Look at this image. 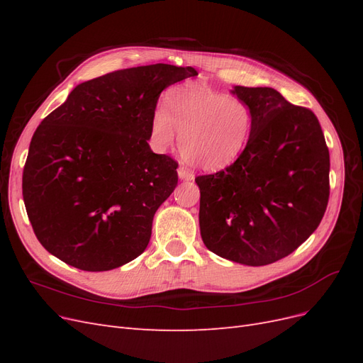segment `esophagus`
Listing matches in <instances>:
<instances>
[{
  "mask_svg": "<svg viewBox=\"0 0 363 363\" xmlns=\"http://www.w3.org/2000/svg\"><path fill=\"white\" fill-rule=\"evenodd\" d=\"M177 174H179V179L180 180H194V174L191 172V171H188L184 167H179V169H177Z\"/></svg>",
  "mask_w": 363,
  "mask_h": 363,
  "instance_id": "34e87169",
  "label": "esophagus"
}]
</instances>
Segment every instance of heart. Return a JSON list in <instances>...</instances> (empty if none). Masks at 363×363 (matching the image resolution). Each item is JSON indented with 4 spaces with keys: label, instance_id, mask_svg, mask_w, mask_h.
<instances>
[{
    "label": "heart",
    "instance_id": "obj_1",
    "mask_svg": "<svg viewBox=\"0 0 363 363\" xmlns=\"http://www.w3.org/2000/svg\"><path fill=\"white\" fill-rule=\"evenodd\" d=\"M164 104L167 111L157 108L152 115V139L160 148H168L177 131L180 155L192 167L225 168L245 148L252 119L247 104L238 98L189 83L169 89Z\"/></svg>",
    "mask_w": 363,
    "mask_h": 363
}]
</instances>
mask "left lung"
I'll return each instance as SVG.
<instances>
[{
	"mask_svg": "<svg viewBox=\"0 0 363 363\" xmlns=\"http://www.w3.org/2000/svg\"><path fill=\"white\" fill-rule=\"evenodd\" d=\"M251 133L235 163L200 175V232L219 257L263 267L309 238L328 203L330 156L320 121L272 87L235 86Z\"/></svg>",
	"mask_w": 363,
	"mask_h": 363,
	"instance_id": "8db88e82",
	"label": "left lung"
}]
</instances>
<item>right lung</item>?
<instances>
[{"label": "right lung", "instance_id": "1", "mask_svg": "<svg viewBox=\"0 0 363 363\" xmlns=\"http://www.w3.org/2000/svg\"><path fill=\"white\" fill-rule=\"evenodd\" d=\"M196 75L156 63L75 86L31 138L23 174L27 215L52 256L108 271L145 251L152 218L179 182L177 162L152 152L151 119L164 87Z\"/></svg>", "mask_w": 363, "mask_h": 363}]
</instances>
